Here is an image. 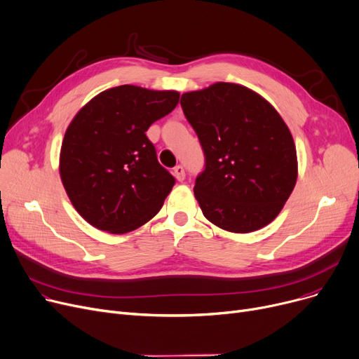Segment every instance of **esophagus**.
I'll return each mask as SVG.
<instances>
[{"instance_id":"1","label":"esophagus","mask_w":359,"mask_h":359,"mask_svg":"<svg viewBox=\"0 0 359 359\" xmlns=\"http://www.w3.org/2000/svg\"><path fill=\"white\" fill-rule=\"evenodd\" d=\"M173 175H175V177H176L179 182H183V180H184V177H186V173H184V168H183V165H176V167H175V170H173Z\"/></svg>"}]
</instances>
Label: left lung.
Listing matches in <instances>:
<instances>
[{"mask_svg": "<svg viewBox=\"0 0 359 359\" xmlns=\"http://www.w3.org/2000/svg\"><path fill=\"white\" fill-rule=\"evenodd\" d=\"M180 104L205 156L194 187L205 218L231 233L272 222L297 182L295 144L279 113L231 83L184 93Z\"/></svg>", "mask_w": 359, "mask_h": 359, "instance_id": "left-lung-1", "label": "left lung"}]
</instances>
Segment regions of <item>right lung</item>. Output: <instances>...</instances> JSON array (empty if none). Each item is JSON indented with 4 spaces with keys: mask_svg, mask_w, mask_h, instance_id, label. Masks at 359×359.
Listing matches in <instances>:
<instances>
[{
    "mask_svg": "<svg viewBox=\"0 0 359 359\" xmlns=\"http://www.w3.org/2000/svg\"><path fill=\"white\" fill-rule=\"evenodd\" d=\"M179 103L177 91L109 88L69 123L60 172L68 198L93 227L135 230L157 215L176 179L158 163L145 132Z\"/></svg>",
    "mask_w": 359,
    "mask_h": 359,
    "instance_id": "obj_1",
    "label": "right lung"
}]
</instances>
